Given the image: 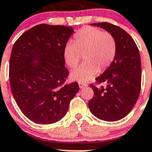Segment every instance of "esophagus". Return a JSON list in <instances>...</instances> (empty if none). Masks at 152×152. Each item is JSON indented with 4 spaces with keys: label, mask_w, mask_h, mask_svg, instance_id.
I'll return each instance as SVG.
<instances>
[{
    "label": "esophagus",
    "mask_w": 152,
    "mask_h": 152,
    "mask_svg": "<svg viewBox=\"0 0 152 152\" xmlns=\"http://www.w3.org/2000/svg\"><path fill=\"white\" fill-rule=\"evenodd\" d=\"M79 88H80V89H82V88H84V87H86V84H83V83H80V82H79Z\"/></svg>",
    "instance_id": "1"
}]
</instances>
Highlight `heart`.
Masks as SVG:
<instances>
[{
	"instance_id": "obj_1",
	"label": "heart",
	"mask_w": 152,
	"mask_h": 152,
	"mask_svg": "<svg viewBox=\"0 0 152 152\" xmlns=\"http://www.w3.org/2000/svg\"><path fill=\"white\" fill-rule=\"evenodd\" d=\"M84 55V64L71 72L72 80L86 83L94 78L98 72L108 68L116 55V42L113 36L97 28L85 27L70 40L64 48V59L70 68L79 63Z\"/></svg>"
}]
</instances>
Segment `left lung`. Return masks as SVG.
Here are the masks:
<instances>
[{
	"label": "left lung",
	"instance_id": "left-lung-1",
	"mask_svg": "<svg viewBox=\"0 0 152 152\" xmlns=\"http://www.w3.org/2000/svg\"><path fill=\"white\" fill-rule=\"evenodd\" d=\"M105 29L116 42V55L109 68L96 78L106 87H91L94 96L88 103L90 110L98 119L117 121L129 113L141 90L142 65L139 51L133 39L124 29L109 23L91 24Z\"/></svg>",
	"mask_w": 152,
	"mask_h": 152
}]
</instances>
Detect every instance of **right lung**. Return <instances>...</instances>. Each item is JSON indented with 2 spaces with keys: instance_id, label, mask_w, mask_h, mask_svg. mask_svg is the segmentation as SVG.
Segmentation results:
<instances>
[{
  "instance_id": "obj_1",
  "label": "right lung",
  "mask_w": 152,
  "mask_h": 152,
  "mask_svg": "<svg viewBox=\"0 0 152 152\" xmlns=\"http://www.w3.org/2000/svg\"><path fill=\"white\" fill-rule=\"evenodd\" d=\"M73 32L72 26L39 24L13 45L9 68L12 94L23 113L35 123L59 121L79 91L77 82L63 85L68 75L63 52Z\"/></svg>"
}]
</instances>
